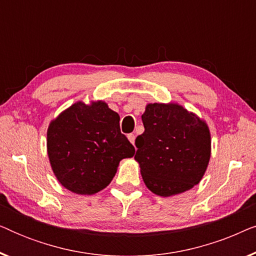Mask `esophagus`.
<instances>
[{"label":"esophagus","mask_w":256,"mask_h":256,"mask_svg":"<svg viewBox=\"0 0 256 256\" xmlns=\"http://www.w3.org/2000/svg\"><path fill=\"white\" fill-rule=\"evenodd\" d=\"M128 140L130 141L132 144H134V143H135V135L134 134H128Z\"/></svg>","instance_id":"34e87169"}]
</instances>
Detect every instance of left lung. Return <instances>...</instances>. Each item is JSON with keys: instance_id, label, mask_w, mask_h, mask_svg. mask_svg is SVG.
Here are the masks:
<instances>
[{"instance_id": "left-lung-1", "label": "left lung", "mask_w": 256, "mask_h": 256, "mask_svg": "<svg viewBox=\"0 0 256 256\" xmlns=\"http://www.w3.org/2000/svg\"><path fill=\"white\" fill-rule=\"evenodd\" d=\"M143 134L135 140V160L150 191L170 197L202 180L211 157L206 122L178 104H148Z\"/></svg>"}]
</instances>
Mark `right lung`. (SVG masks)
Segmentation results:
<instances>
[{
    "mask_svg": "<svg viewBox=\"0 0 256 256\" xmlns=\"http://www.w3.org/2000/svg\"><path fill=\"white\" fill-rule=\"evenodd\" d=\"M48 155L62 186L94 194L107 186L121 160L135 148L120 130V116L104 101H82L62 112L48 128Z\"/></svg>",
    "mask_w": 256,
    "mask_h": 256,
    "instance_id": "add662e5",
    "label": "right lung"
}]
</instances>
